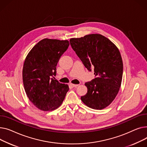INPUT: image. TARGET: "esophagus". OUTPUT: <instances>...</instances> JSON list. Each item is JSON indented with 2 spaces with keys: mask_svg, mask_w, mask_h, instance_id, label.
I'll use <instances>...</instances> for the list:
<instances>
[{
  "mask_svg": "<svg viewBox=\"0 0 147 147\" xmlns=\"http://www.w3.org/2000/svg\"><path fill=\"white\" fill-rule=\"evenodd\" d=\"M70 85L73 87H78V86L79 85L78 84H70Z\"/></svg>",
  "mask_w": 147,
  "mask_h": 147,
  "instance_id": "obj_1",
  "label": "esophagus"
}]
</instances>
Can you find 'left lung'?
<instances>
[{
	"label": "left lung",
	"instance_id": "1",
	"mask_svg": "<svg viewBox=\"0 0 147 147\" xmlns=\"http://www.w3.org/2000/svg\"><path fill=\"white\" fill-rule=\"evenodd\" d=\"M70 44L84 66L95 78L85 82L88 91L81 97L85 105L101 110L114 100L121 85L123 62L117 47L101 34L71 38Z\"/></svg>",
	"mask_w": 147,
	"mask_h": 147
}]
</instances>
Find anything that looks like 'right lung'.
<instances>
[{
	"label": "right lung",
	"instance_id": "1",
	"mask_svg": "<svg viewBox=\"0 0 147 147\" xmlns=\"http://www.w3.org/2000/svg\"><path fill=\"white\" fill-rule=\"evenodd\" d=\"M69 46L67 40L45 38L33 47L25 60L24 89L29 100L40 110L58 108L69 89L67 84L54 80L57 64Z\"/></svg>",
	"mask_w": 147,
	"mask_h": 147
}]
</instances>
